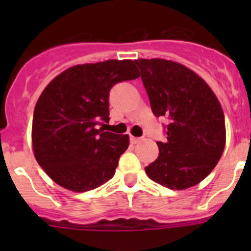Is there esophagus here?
Segmentation results:
<instances>
[{"mask_svg": "<svg viewBox=\"0 0 251 251\" xmlns=\"http://www.w3.org/2000/svg\"><path fill=\"white\" fill-rule=\"evenodd\" d=\"M141 141H142V138H140V137H133V136H131V137H130V142L132 144L138 143V142H141Z\"/></svg>", "mask_w": 251, "mask_h": 251, "instance_id": "esophagus-1", "label": "esophagus"}]
</instances>
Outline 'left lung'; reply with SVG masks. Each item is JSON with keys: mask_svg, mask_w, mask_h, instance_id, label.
Masks as SVG:
<instances>
[{"mask_svg": "<svg viewBox=\"0 0 251 251\" xmlns=\"http://www.w3.org/2000/svg\"><path fill=\"white\" fill-rule=\"evenodd\" d=\"M142 81L155 116H165L166 142H156L159 155L144 168L153 181L182 191L201 183L219 163L226 126L219 100L193 70L173 60L137 59Z\"/></svg>", "mask_w": 251, "mask_h": 251, "instance_id": "8db88e82", "label": "left lung"}]
</instances>
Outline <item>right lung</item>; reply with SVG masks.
<instances>
[{
	"instance_id": "right-lung-1",
	"label": "right lung",
	"mask_w": 251,
	"mask_h": 251,
	"mask_svg": "<svg viewBox=\"0 0 251 251\" xmlns=\"http://www.w3.org/2000/svg\"><path fill=\"white\" fill-rule=\"evenodd\" d=\"M137 77L133 60L109 59L74 65L42 91L32 118V151L55 183L80 193L115 175L128 135L104 132L98 125L109 121L110 88Z\"/></svg>"
}]
</instances>
